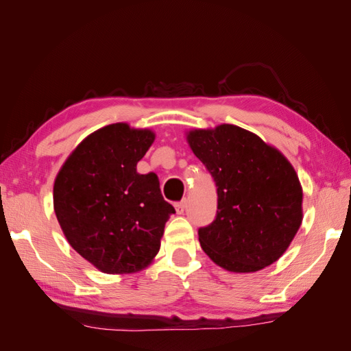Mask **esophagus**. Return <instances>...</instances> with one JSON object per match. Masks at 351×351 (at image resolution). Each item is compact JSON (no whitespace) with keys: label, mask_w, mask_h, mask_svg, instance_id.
Segmentation results:
<instances>
[{"label":"esophagus","mask_w":351,"mask_h":351,"mask_svg":"<svg viewBox=\"0 0 351 351\" xmlns=\"http://www.w3.org/2000/svg\"><path fill=\"white\" fill-rule=\"evenodd\" d=\"M174 206H176V212H177V214L182 215L183 212H184V208H186V202H184V200L177 202V204H176Z\"/></svg>","instance_id":"esophagus-1"}]
</instances>
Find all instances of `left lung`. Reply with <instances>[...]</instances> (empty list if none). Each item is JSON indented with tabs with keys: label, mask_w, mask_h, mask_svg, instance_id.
<instances>
[{
	"label": "left lung",
	"mask_w": 351,
	"mask_h": 351,
	"mask_svg": "<svg viewBox=\"0 0 351 351\" xmlns=\"http://www.w3.org/2000/svg\"><path fill=\"white\" fill-rule=\"evenodd\" d=\"M187 142L218 195L215 219L197 231L204 252L231 272H254L278 261L303 219L293 165L259 136L232 124L192 130Z\"/></svg>",
	"instance_id": "obj_1"
}]
</instances>
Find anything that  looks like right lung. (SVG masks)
<instances>
[{
	"label": "right lung",
	"instance_id": "right-lung-1",
	"mask_svg": "<svg viewBox=\"0 0 351 351\" xmlns=\"http://www.w3.org/2000/svg\"><path fill=\"white\" fill-rule=\"evenodd\" d=\"M151 130L105 125L67 158L54 183V210L70 246L105 274L137 272L161 247L176 209L155 173L136 165L154 143Z\"/></svg>",
	"mask_w": 351,
	"mask_h": 351
}]
</instances>
